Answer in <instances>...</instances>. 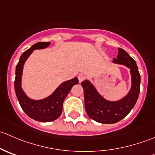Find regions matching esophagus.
<instances>
[{"instance_id":"obj_1","label":"esophagus","mask_w":155,"mask_h":155,"mask_svg":"<svg viewBox=\"0 0 155 155\" xmlns=\"http://www.w3.org/2000/svg\"><path fill=\"white\" fill-rule=\"evenodd\" d=\"M78 79H79V82H82V81L85 80V75H83V74H79V76H78Z\"/></svg>"}]
</instances>
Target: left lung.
I'll use <instances>...</instances> for the list:
<instances>
[{
    "mask_svg": "<svg viewBox=\"0 0 155 155\" xmlns=\"http://www.w3.org/2000/svg\"><path fill=\"white\" fill-rule=\"evenodd\" d=\"M112 62L130 70L132 85L127 94L118 101L104 99L88 80L82 82L85 97V110L91 119L102 124H114L126 117L134 108L140 90V74L135 61L126 51L118 48L117 58Z\"/></svg>",
    "mask_w": 155,
    "mask_h": 155,
    "instance_id": "left-lung-1",
    "label": "left lung"
}]
</instances>
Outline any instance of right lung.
<instances>
[{
    "instance_id": "1",
    "label": "right lung",
    "mask_w": 155,
    "mask_h": 155,
    "mask_svg": "<svg viewBox=\"0 0 155 155\" xmlns=\"http://www.w3.org/2000/svg\"><path fill=\"white\" fill-rule=\"evenodd\" d=\"M49 42H40L31 46L21 55L15 68V79L14 82L15 94L21 109L30 118L37 121L48 122L57 119L61 115L63 103L73 85L79 83L76 77L61 84L48 97L35 101L29 98L21 88V76L25 62L35 49H42L49 46Z\"/></svg>"
}]
</instances>
